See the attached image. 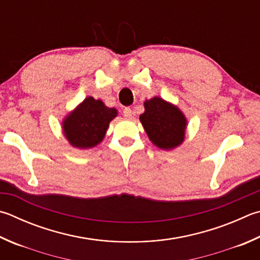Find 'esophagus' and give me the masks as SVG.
Wrapping results in <instances>:
<instances>
[{
  "instance_id": "obj_1",
  "label": "esophagus",
  "mask_w": 260,
  "mask_h": 260,
  "mask_svg": "<svg viewBox=\"0 0 260 260\" xmlns=\"http://www.w3.org/2000/svg\"><path fill=\"white\" fill-rule=\"evenodd\" d=\"M122 114H124V117L126 118H131L132 115H133V111H132V109L129 107H126L124 110H122Z\"/></svg>"
}]
</instances>
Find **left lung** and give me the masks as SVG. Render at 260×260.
<instances>
[{
	"label": "left lung",
	"instance_id": "obj_1",
	"mask_svg": "<svg viewBox=\"0 0 260 260\" xmlns=\"http://www.w3.org/2000/svg\"><path fill=\"white\" fill-rule=\"evenodd\" d=\"M145 111L140 116L149 139L160 149H174L184 140L185 117L171 103L160 98L144 102Z\"/></svg>",
	"mask_w": 260,
	"mask_h": 260
}]
</instances>
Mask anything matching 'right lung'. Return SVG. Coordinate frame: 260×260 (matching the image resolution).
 <instances>
[{
  "instance_id": "obj_1",
  "label": "right lung",
  "mask_w": 260,
  "mask_h": 260,
  "mask_svg": "<svg viewBox=\"0 0 260 260\" xmlns=\"http://www.w3.org/2000/svg\"><path fill=\"white\" fill-rule=\"evenodd\" d=\"M116 116L115 108H108L101 100L88 96L63 121L66 138L76 148L95 146L105 138L109 122Z\"/></svg>"
}]
</instances>
